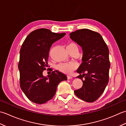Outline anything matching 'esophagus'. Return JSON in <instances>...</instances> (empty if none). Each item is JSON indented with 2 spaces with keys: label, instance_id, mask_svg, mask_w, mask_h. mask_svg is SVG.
<instances>
[{
  "label": "esophagus",
  "instance_id": "34e87169",
  "mask_svg": "<svg viewBox=\"0 0 126 126\" xmlns=\"http://www.w3.org/2000/svg\"><path fill=\"white\" fill-rule=\"evenodd\" d=\"M67 79H72V77L71 76H68V75H67Z\"/></svg>",
  "mask_w": 126,
  "mask_h": 126
}]
</instances>
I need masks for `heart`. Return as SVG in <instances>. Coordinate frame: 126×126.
Returning <instances> with one entry per match:
<instances>
[{"mask_svg": "<svg viewBox=\"0 0 126 126\" xmlns=\"http://www.w3.org/2000/svg\"><path fill=\"white\" fill-rule=\"evenodd\" d=\"M66 48L67 49L73 50L76 49L78 51V47L77 45L74 42H70L67 46ZM78 65L75 62H70L65 63H61L58 66V70L61 72L66 74H71L72 72L78 68Z\"/></svg>", "mask_w": 126, "mask_h": 126, "instance_id": "1", "label": "heart"}]
</instances>
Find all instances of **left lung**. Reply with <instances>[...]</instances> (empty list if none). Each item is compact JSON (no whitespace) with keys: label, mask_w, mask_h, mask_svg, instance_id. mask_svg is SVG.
Instances as JSON below:
<instances>
[{"label":"left lung","mask_w":126,"mask_h":126,"mask_svg":"<svg viewBox=\"0 0 126 126\" xmlns=\"http://www.w3.org/2000/svg\"><path fill=\"white\" fill-rule=\"evenodd\" d=\"M70 36L83 52V63L77 71L83 86L74 94L84 101L93 102L103 93L109 81L108 47L98 32L88 29L76 30Z\"/></svg>","instance_id":"left-lung-1"}]
</instances>
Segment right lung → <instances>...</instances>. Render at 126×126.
Instances as JSON below:
<instances>
[{
  "mask_svg": "<svg viewBox=\"0 0 126 126\" xmlns=\"http://www.w3.org/2000/svg\"><path fill=\"white\" fill-rule=\"evenodd\" d=\"M65 34L41 28L30 32L23 43L18 63L20 86L32 102L43 104L49 101L55 95L58 85L67 80L65 74L58 70H52V73L47 77L43 75V71L48 67L51 46Z\"/></svg>",
  "mask_w": 126,
  "mask_h": 126,
  "instance_id": "1",
  "label": "right lung"
}]
</instances>
